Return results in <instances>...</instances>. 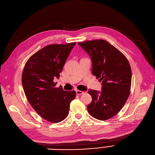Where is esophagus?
I'll use <instances>...</instances> for the list:
<instances>
[{
  "label": "esophagus",
  "instance_id": "34e87169",
  "mask_svg": "<svg viewBox=\"0 0 155 155\" xmlns=\"http://www.w3.org/2000/svg\"><path fill=\"white\" fill-rule=\"evenodd\" d=\"M76 92H77V95H82V94H83L84 92H83V91H78V90H77V91H76Z\"/></svg>",
  "mask_w": 155,
  "mask_h": 155
}]
</instances>
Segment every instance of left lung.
<instances>
[{"instance_id":"1","label":"left lung","mask_w":155,"mask_h":155,"mask_svg":"<svg viewBox=\"0 0 155 155\" xmlns=\"http://www.w3.org/2000/svg\"><path fill=\"white\" fill-rule=\"evenodd\" d=\"M91 56L92 73L102 81V91L89 90L90 115L99 120L110 119L122 110L130 93L132 71L123 53L104 40L79 42Z\"/></svg>"}]
</instances>
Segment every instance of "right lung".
I'll list each match as a JSON object with an SVG mask.
<instances>
[{
    "instance_id": "right-lung-1",
    "label": "right lung",
    "mask_w": 155,
    "mask_h": 155,
    "mask_svg": "<svg viewBox=\"0 0 155 155\" xmlns=\"http://www.w3.org/2000/svg\"><path fill=\"white\" fill-rule=\"evenodd\" d=\"M76 42L47 45L26 61L21 81L25 96L38 115L51 123H58L68 116L70 104L76 92L56 87L63 66Z\"/></svg>"
}]
</instances>
